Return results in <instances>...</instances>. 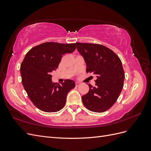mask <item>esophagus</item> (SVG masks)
Wrapping results in <instances>:
<instances>
[{
  "mask_svg": "<svg viewBox=\"0 0 151 151\" xmlns=\"http://www.w3.org/2000/svg\"><path fill=\"white\" fill-rule=\"evenodd\" d=\"M80 84H81V83H79V82H76V87H78Z\"/></svg>",
  "mask_w": 151,
  "mask_h": 151,
  "instance_id": "34e87169",
  "label": "esophagus"
}]
</instances>
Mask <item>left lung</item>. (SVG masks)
Instances as JSON below:
<instances>
[{"mask_svg":"<svg viewBox=\"0 0 151 151\" xmlns=\"http://www.w3.org/2000/svg\"><path fill=\"white\" fill-rule=\"evenodd\" d=\"M77 49L84 59L86 72L97 77L96 86L82 96L89 110L102 113L115 103L122 92L125 73L120 58L111 50L99 44L76 43Z\"/></svg>","mask_w":151,"mask_h":151,"instance_id":"8db88e82","label":"left lung"}]
</instances>
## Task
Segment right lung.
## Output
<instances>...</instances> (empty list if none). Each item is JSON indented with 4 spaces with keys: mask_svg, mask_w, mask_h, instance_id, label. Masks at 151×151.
I'll return each mask as SVG.
<instances>
[{
    "mask_svg": "<svg viewBox=\"0 0 151 151\" xmlns=\"http://www.w3.org/2000/svg\"><path fill=\"white\" fill-rule=\"evenodd\" d=\"M76 48V43L47 42L37 45L26 53L21 63L22 84L35 106L45 112H57L63 108L75 82L67 79L58 84L52 81L51 72L56 70L63 55Z\"/></svg>",
    "mask_w": 151,
    "mask_h": 151,
    "instance_id": "right-lung-1",
    "label": "right lung"
}]
</instances>
